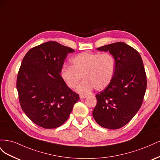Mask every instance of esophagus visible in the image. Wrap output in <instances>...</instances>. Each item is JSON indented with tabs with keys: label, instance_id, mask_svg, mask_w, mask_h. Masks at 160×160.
Returning a JSON list of instances; mask_svg holds the SVG:
<instances>
[{
	"label": "esophagus",
	"instance_id": "esophagus-1",
	"mask_svg": "<svg viewBox=\"0 0 160 160\" xmlns=\"http://www.w3.org/2000/svg\"><path fill=\"white\" fill-rule=\"evenodd\" d=\"M87 97H88V95H80L79 96V98H80V99H85V98H86Z\"/></svg>",
	"mask_w": 160,
	"mask_h": 160
}]
</instances>
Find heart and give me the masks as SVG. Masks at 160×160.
Returning a JSON list of instances; mask_svg holds the SVG:
<instances>
[{
	"label": "heart",
	"mask_w": 160,
	"mask_h": 160,
	"mask_svg": "<svg viewBox=\"0 0 160 160\" xmlns=\"http://www.w3.org/2000/svg\"><path fill=\"white\" fill-rule=\"evenodd\" d=\"M71 63L72 66L62 67L61 75L71 89L75 88L83 77L84 81L77 88L80 93H88L93 88L102 91L113 81L116 63L109 52H81L72 58Z\"/></svg>",
	"instance_id": "1"
}]
</instances>
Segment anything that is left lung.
I'll return each mask as SVG.
<instances>
[{"mask_svg": "<svg viewBox=\"0 0 160 160\" xmlns=\"http://www.w3.org/2000/svg\"><path fill=\"white\" fill-rule=\"evenodd\" d=\"M109 51L115 60L113 81L95 95L93 111L95 122L109 129L122 128L140 109L147 88V77L139 53L125 42H118L98 48Z\"/></svg>", "mask_w": 160, "mask_h": 160, "instance_id": "left-lung-1", "label": "left lung"}]
</instances>
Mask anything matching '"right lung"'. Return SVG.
Segmentation results:
<instances>
[{
  "instance_id": "1",
  "label": "right lung",
  "mask_w": 160,
  "mask_h": 160,
  "mask_svg": "<svg viewBox=\"0 0 160 160\" xmlns=\"http://www.w3.org/2000/svg\"><path fill=\"white\" fill-rule=\"evenodd\" d=\"M75 51L55 41L32 48L19 69L17 89L22 111L45 129L63 124L79 100L60 75L67 55Z\"/></svg>"
}]
</instances>
